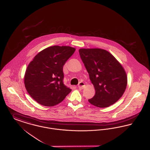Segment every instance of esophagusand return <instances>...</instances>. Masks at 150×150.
Here are the masks:
<instances>
[{"mask_svg":"<svg viewBox=\"0 0 150 150\" xmlns=\"http://www.w3.org/2000/svg\"><path fill=\"white\" fill-rule=\"evenodd\" d=\"M85 86H86V85H85L84 83H83V82H80V83H79V84L78 85V88L79 89H84V88H85Z\"/></svg>","mask_w":150,"mask_h":150,"instance_id":"34e87169","label":"esophagus"}]
</instances>
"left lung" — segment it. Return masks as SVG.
I'll list each match as a JSON object with an SVG mask.
<instances>
[{
    "instance_id": "left-lung-1",
    "label": "left lung",
    "mask_w": 150,
    "mask_h": 150,
    "mask_svg": "<svg viewBox=\"0 0 150 150\" xmlns=\"http://www.w3.org/2000/svg\"><path fill=\"white\" fill-rule=\"evenodd\" d=\"M79 52L96 91L94 96L88 100L89 103L100 108L114 104L127 86V76L122 66L103 49L81 48Z\"/></svg>"
}]
</instances>
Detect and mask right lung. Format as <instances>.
Wrapping results in <instances>:
<instances>
[{
	"label": "right lung",
	"mask_w": 150,
	"mask_h": 150,
	"mask_svg": "<svg viewBox=\"0 0 150 150\" xmlns=\"http://www.w3.org/2000/svg\"><path fill=\"white\" fill-rule=\"evenodd\" d=\"M76 49L54 45L39 52L25 72L24 84L30 96L44 106L61 102L71 89L63 83V66Z\"/></svg>",
	"instance_id": "obj_1"
}]
</instances>
